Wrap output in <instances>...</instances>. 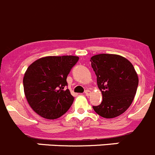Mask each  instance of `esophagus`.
Returning a JSON list of instances; mask_svg holds the SVG:
<instances>
[{
    "label": "esophagus",
    "instance_id": "esophagus-1",
    "mask_svg": "<svg viewBox=\"0 0 155 155\" xmlns=\"http://www.w3.org/2000/svg\"><path fill=\"white\" fill-rule=\"evenodd\" d=\"M84 93H85V94L87 95V96H88V95L91 94V91L86 90V91H84Z\"/></svg>",
    "mask_w": 155,
    "mask_h": 155
}]
</instances>
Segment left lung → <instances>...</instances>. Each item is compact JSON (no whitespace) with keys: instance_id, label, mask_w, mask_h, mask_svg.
<instances>
[{"instance_id":"8db88e82","label":"left lung","mask_w":155,"mask_h":155,"mask_svg":"<svg viewBox=\"0 0 155 155\" xmlns=\"http://www.w3.org/2000/svg\"><path fill=\"white\" fill-rule=\"evenodd\" d=\"M102 94L101 104L93 106L94 111L105 118L120 115L130 107L135 96L138 77L134 66L124 57L100 54L91 58Z\"/></svg>"}]
</instances>
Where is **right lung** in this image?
Masks as SVG:
<instances>
[{"label": "right lung", "mask_w": 155, "mask_h": 155, "mask_svg": "<svg viewBox=\"0 0 155 155\" xmlns=\"http://www.w3.org/2000/svg\"><path fill=\"white\" fill-rule=\"evenodd\" d=\"M79 60L72 55L38 59L27 69L23 79L25 94L31 107L46 119L60 117L71 107L74 97L67 77Z\"/></svg>", "instance_id": "obj_1"}]
</instances>
